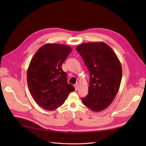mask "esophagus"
Returning <instances> with one entry per match:
<instances>
[{
    "label": "esophagus",
    "mask_w": 146,
    "mask_h": 146,
    "mask_svg": "<svg viewBox=\"0 0 146 146\" xmlns=\"http://www.w3.org/2000/svg\"><path fill=\"white\" fill-rule=\"evenodd\" d=\"M74 87H75V90H76V91H77L78 90V84H76V85H74Z\"/></svg>",
    "instance_id": "34e87169"
}]
</instances>
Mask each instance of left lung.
<instances>
[{
  "mask_svg": "<svg viewBox=\"0 0 146 146\" xmlns=\"http://www.w3.org/2000/svg\"><path fill=\"white\" fill-rule=\"evenodd\" d=\"M90 74L88 94L83 104L100 111L112 103L120 87L122 70L117 55L104 42L83 43L76 48Z\"/></svg>",
  "mask_w": 146,
  "mask_h": 146,
  "instance_id": "obj_1",
  "label": "left lung"
}]
</instances>
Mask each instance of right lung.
I'll return each instance as SVG.
<instances>
[{
    "label": "right lung",
    "instance_id": "right-lung-1",
    "mask_svg": "<svg viewBox=\"0 0 146 146\" xmlns=\"http://www.w3.org/2000/svg\"><path fill=\"white\" fill-rule=\"evenodd\" d=\"M71 51L68 46L46 44L30 61L27 75L29 89L35 101L44 109L52 111L58 108L75 90L61 68Z\"/></svg>",
    "mask_w": 146,
    "mask_h": 146
}]
</instances>
